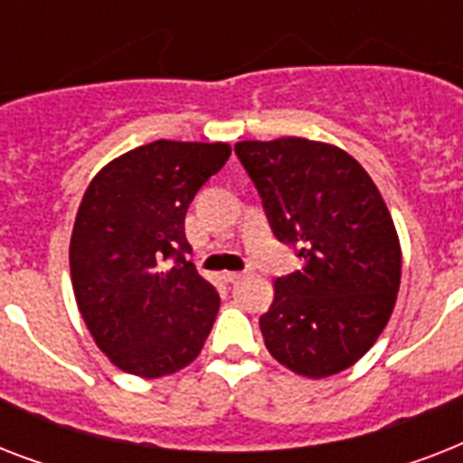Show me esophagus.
<instances>
[{
    "label": "esophagus",
    "mask_w": 463,
    "mask_h": 463,
    "mask_svg": "<svg viewBox=\"0 0 463 463\" xmlns=\"http://www.w3.org/2000/svg\"><path fill=\"white\" fill-rule=\"evenodd\" d=\"M240 279H242V274H240V271H225L223 274V281H228V283H235V281H240Z\"/></svg>",
    "instance_id": "1"
}]
</instances>
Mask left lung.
Segmentation results:
<instances>
[{"instance_id":"obj_1","label":"left lung","mask_w":463,"mask_h":463,"mask_svg":"<svg viewBox=\"0 0 463 463\" xmlns=\"http://www.w3.org/2000/svg\"><path fill=\"white\" fill-rule=\"evenodd\" d=\"M271 231L303 269L274 283L260 317L269 353L309 380L358 363L387 326L402 283V245L380 189L358 160L322 141H240Z\"/></svg>"}]
</instances>
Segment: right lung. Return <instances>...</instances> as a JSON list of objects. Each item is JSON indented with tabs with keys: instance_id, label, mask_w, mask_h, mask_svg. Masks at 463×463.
I'll list each match as a JSON object with an SVG mask.
<instances>
[{
	"instance_id": "add662e5",
	"label": "right lung",
	"mask_w": 463,
	"mask_h": 463,
	"mask_svg": "<svg viewBox=\"0 0 463 463\" xmlns=\"http://www.w3.org/2000/svg\"><path fill=\"white\" fill-rule=\"evenodd\" d=\"M228 158L223 141L160 139L110 160L83 194L71 286L96 345L125 373L156 380L202 353L221 298L184 260V216Z\"/></svg>"
}]
</instances>
